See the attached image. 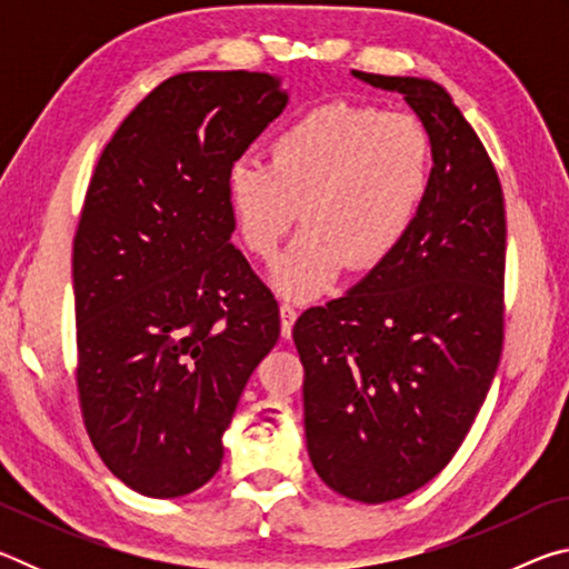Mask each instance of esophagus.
<instances>
[{"instance_id": "1", "label": "esophagus", "mask_w": 569, "mask_h": 569, "mask_svg": "<svg viewBox=\"0 0 569 569\" xmlns=\"http://www.w3.org/2000/svg\"><path fill=\"white\" fill-rule=\"evenodd\" d=\"M278 311H281V333H283V339H288V336H291V331H293V323L298 319V311L291 303H281Z\"/></svg>"}]
</instances>
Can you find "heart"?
I'll list each match as a JSON object with an SVG mask.
<instances>
[{"instance_id":"obj_1","label":"heart","mask_w":569,"mask_h":569,"mask_svg":"<svg viewBox=\"0 0 569 569\" xmlns=\"http://www.w3.org/2000/svg\"><path fill=\"white\" fill-rule=\"evenodd\" d=\"M435 148L423 122L377 104L333 100L283 124L268 162L236 158L226 198L243 246L271 261L298 213L303 230L273 268L288 298H316L349 266L397 256L429 192Z\"/></svg>"}]
</instances>
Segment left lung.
<instances>
[{
	"label": "left lung",
	"mask_w": 569,
	"mask_h": 569,
	"mask_svg": "<svg viewBox=\"0 0 569 569\" xmlns=\"http://www.w3.org/2000/svg\"><path fill=\"white\" fill-rule=\"evenodd\" d=\"M397 90L431 134L435 168L391 261L293 326L313 469L356 502L413 492L445 469L492 387L505 343V192L447 90L353 72Z\"/></svg>",
	"instance_id": "left-lung-1"
}]
</instances>
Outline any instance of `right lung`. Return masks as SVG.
I'll use <instances>...</instances> for the list:
<instances>
[{"mask_svg": "<svg viewBox=\"0 0 569 569\" xmlns=\"http://www.w3.org/2000/svg\"><path fill=\"white\" fill-rule=\"evenodd\" d=\"M266 72L160 82L104 146L72 243L77 397L92 447L146 497L216 475L278 303L230 243V162L283 112Z\"/></svg>", "mask_w": 569, "mask_h": 569, "instance_id": "obj_1", "label": "right lung"}]
</instances>
